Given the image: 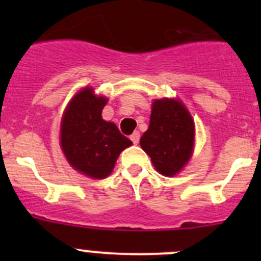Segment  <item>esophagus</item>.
Wrapping results in <instances>:
<instances>
[{
    "mask_svg": "<svg viewBox=\"0 0 261 261\" xmlns=\"http://www.w3.org/2000/svg\"><path fill=\"white\" fill-rule=\"evenodd\" d=\"M130 139H131V141H133V143L135 144V145H138L139 140H140V133H139V131H135V133H134V134H131Z\"/></svg>",
    "mask_w": 261,
    "mask_h": 261,
    "instance_id": "obj_1",
    "label": "esophagus"
}]
</instances>
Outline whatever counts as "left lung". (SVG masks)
<instances>
[{"instance_id":"obj_1","label":"left lung","mask_w":261,"mask_h":261,"mask_svg":"<svg viewBox=\"0 0 261 261\" xmlns=\"http://www.w3.org/2000/svg\"><path fill=\"white\" fill-rule=\"evenodd\" d=\"M194 140L193 118L175 99H155L149 128L140 139V146L151 159L155 169L172 177L186 165Z\"/></svg>"}]
</instances>
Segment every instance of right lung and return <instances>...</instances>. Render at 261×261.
Listing matches in <instances>:
<instances>
[{
    "instance_id": "obj_1",
    "label": "right lung",
    "mask_w": 261,
    "mask_h": 261,
    "mask_svg": "<svg viewBox=\"0 0 261 261\" xmlns=\"http://www.w3.org/2000/svg\"><path fill=\"white\" fill-rule=\"evenodd\" d=\"M106 102L92 88H83L68 106L60 127V144L69 164L91 178L107 177L120 152L133 144L115 123L102 118Z\"/></svg>"
}]
</instances>
